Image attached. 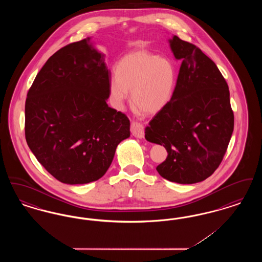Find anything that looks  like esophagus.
I'll return each instance as SVG.
<instances>
[{
	"label": "esophagus",
	"instance_id": "obj_1",
	"mask_svg": "<svg viewBox=\"0 0 262 262\" xmlns=\"http://www.w3.org/2000/svg\"><path fill=\"white\" fill-rule=\"evenodd\" d=\"M130 132L132 135L137 138H143L144 137V128L143 125L137 122H133L130 125Z\"/></svg>",
	"mask_w": 262,
	"mask_h": 262
}]
</instances>
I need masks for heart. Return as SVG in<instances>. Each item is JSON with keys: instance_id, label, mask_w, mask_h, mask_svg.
Returning <instances> with one entry per match:
<instances>
[{"instance_id": "obj_1", "label": "heart", "mask_w": 262, "mask_h": 262, "mask_svg": "<svg viewBox=\"0 0 262 262\" xmlns=\"http://www.w3.org/2000/svg\"><path fill=\"white\" fill-rule=\"evenodd\" d=\"M116 75L109 81L113 105L122 110L130 89L132 101L145 112L157 113L174 94L177 71L169 59L148 52L125 55L116 66Z\"/></svg>"}]
</instances>
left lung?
<instances>
[{
  "mask_svg": "<svg viewBox=\"0 0 262 262\" xmlns=\"http://www.w3.org/2000/svg\"><path fill=\"white\" fill-rule=\"evenodd\" d=\"M169 42L182 63L174 94L145 127V138L168 152L156 168L161 177L195 184L222 162L234 130V113L228 84L215 62L176 35Z\"/></svg>",
  "mask_w": 262,
  "mask_h": 262,
  "instance_id": "1",
  "label": "left lung"
}]
</instances>
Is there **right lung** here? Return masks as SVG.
Here are the masks:
<instances>
[{
	"mask_svg": "<svg viewBox=\"0 0 262 262\" xmlns=\"http://www.w3.org/2000/svg\"><path fill=\"white\" fill-rule=\"evenodd\" d=\"M105 56L90 38L52 55L25 101V138L54 178L83 185L102 178L118 144L129 137V120L110 108Z\"/></svg>",
	"mask_w": 262,
	"mask_h": 262,
	"instance_id": "add662e5",
	"label": "right lung"
}]
</instances>
